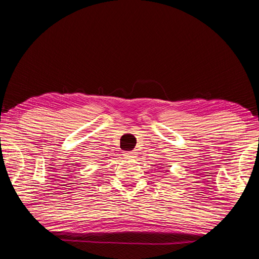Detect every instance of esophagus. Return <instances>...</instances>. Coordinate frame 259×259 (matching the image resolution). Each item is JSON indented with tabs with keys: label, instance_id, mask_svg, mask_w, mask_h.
<instances>
[{
	"label": "esophagus",
	"instance_id": "esophagus-1",
	"mask_svg": "<svg viewBox=\"0 0 259 259\" xmlns=\"http://www.w3.org/2000/svg\"><path fill=\"white\" fill-rule=\"evenodd\" d=\"M136 153L137 152H135V151H125L124 152V157L126 159H133V158L136 157Z\"/></svg>",
	"mask_w": 259,
	"mask_h": 259
}]
</instances>
